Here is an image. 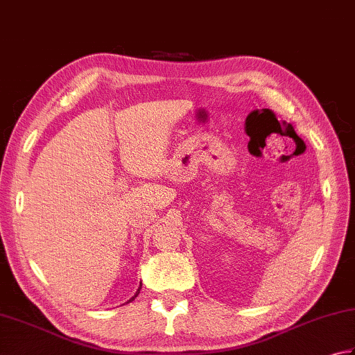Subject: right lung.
Instances as JSON below:
<instances>
[{
    "label": "right lung",
    "instance_id": "right-lung-1",
    "mask_svg": "<svg viewBox=\"0 0 355 355\" xmlns=\"http://www.w3.org/2000/svg\"><path fill=\"white\" fill-rule=\"evenodd\" d=\"M140 287H142V284H140ZM140 287H139V289H137V292H136V295H135V297H132L131 300H135V298H136V297L139 295V292H140ZM131 300H130V302H131ZM126 303H128V302H126Z\"/></svg>",
    "mask_w": 355,
    "mask_h": 355
}]
</instances>
